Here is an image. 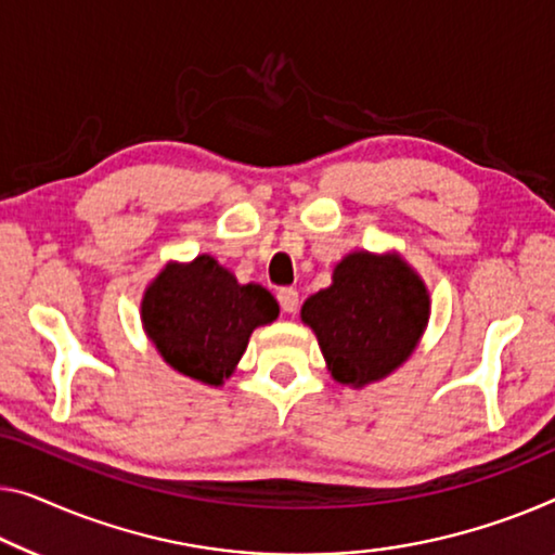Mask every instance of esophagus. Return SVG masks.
Here are the masks:
<instances>
[{
  "mask_svg": "<svg viewBox=\"0 0 555 555\" xmlns=\"http://www.w3.org/2000/svg\"><path fill=\"white\" fill-rule=\"evenodd\" d=\"M276 299H279L281 309H284L286 313H296V311H299V292H296V288H292V286L279 288Z\"/></svg>",
  "mask_w": 555,
  "mask_h": 555,
  "instance_id": "1",
  "label": "esophagus"
}]
</instances>
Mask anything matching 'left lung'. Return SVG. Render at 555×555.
<instances>
[{"label": "left lung", "mask_w": 555, "mask_h": 555, "mask_svg": "<svg viewBox=\"0 0 555 555\" xmlns=\"http://www.w3.org/2000/svg\"><path fill=\"white\" fill-rule=\"evenodd\" d=\"M331 376L363 386L391 374L411 357L428 321V292L399 256L349 254L334 284L301 306Z\"/></svg>", "instance_id": "left-lung-1"}]
</instances>
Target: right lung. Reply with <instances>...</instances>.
Here are the masks:
<instances>
[{"mask_svg":"<svg viewBox=\"0 0 555 555\" xmlns=\"http://www.w3.org/2000/svg\"><path fill=\"white\" fill-rule=\"evenodd\" d=\"M279 304L263 286L246 284L211 256L169 263L142 301L149 338L179 374L219 386L242 359L256 326L271 324Z\"/></svg>","mask_w":555,"mask_h":555,"instance_id":"right-lung-1","label":"right lung"}]
</instances>
